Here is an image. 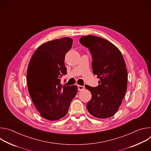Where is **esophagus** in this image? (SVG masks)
<instances>
[{"label": "esophagus", "instance_id": "1", "mask_svg": "<svg viewBox=\"0 0 151 151\" xmlns=\"http://www.w3.org/2000/svg\"><path fill=\"white\" fill-rule=\"evenodd\" d=\"M78 90L79 91H82L83 90H84L85 87H83V86H82V85H78Z\"/></svg>", "mask_w": 151, "mask_h": 151}]
</instances>
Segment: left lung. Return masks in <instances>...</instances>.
<instances>
[{
    "label": "left lung",
    "instance_id": "obj_1",
    "mask_svg": "<svg viewBox=\"0 0 151 151\" xmlns=\"http://www.w3.org/2000/svg\"><path fill=\"white\" fill-rule=\"evenodd\" d=\"M79 41L91 52L93 72L100 79L97 87L85 85L92 96L87 109L98 118L112 116L127 91V70L122 55L111 42L100 37L82 36Z\"/></svg>",
    "mask_w": 151,
    "mask_h": 151
}]
</instances>
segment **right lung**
I'll use <instances>...</instances> for the list:
<instances>
[{
  "mask_svg": "<svg viewBox=\"0 0 151 151\" xmlns=\"http://www.w3.org/2000/svg\"><path fill=\"white\" fill-rule=\"evenodd\" d=\"M73 40L63 37L49 41L39 47L32 55L27 72V87L32 101L40 115L50 121L65 116L75 97L76 85L64 86L60 78L67 74L66 54Z\"/></svg>",
  "mask_w": 151,
  "mask_h": 151,
  "instance_id": "add662e5",
  "label": "right lung"
}]
</instances>
